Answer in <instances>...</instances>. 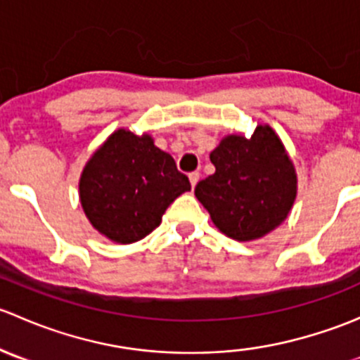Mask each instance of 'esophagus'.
I'll use <instances>...</instances> for the list:
<instances>
[{
  "mask_svg": "<svg viewBox=\"0 0 360 360\" xmlns=\"http://www.w3.org/2000/svg\"><path fill=\"white\" fill-rule=\"evenodd\" d=\"M188 177H190V183H191V186H197V183H198V179H200V174H198V172H191L190 174V176H188Z\"/></svg>",
  "mask_w": 360,
  "mask_h": 360,
  "instance_id": "obj_1",
  "label": "esophagus"
}]
</instances>
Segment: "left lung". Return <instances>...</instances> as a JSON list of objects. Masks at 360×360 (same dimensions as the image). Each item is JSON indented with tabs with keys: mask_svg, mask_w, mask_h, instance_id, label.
<instances>
[{
	"mask_svg": "<svg viewBox=\"0 0 360 360\" xmlns=\"http://www.w3.org/2000/svg\"><path fill=\"white\" fill-rule=\"evenodd\" d=\"M210 162L216 172L195 186V195L224 235L254 240L288 217L296 198V172L270 127L257 125L250 139L224 137Z\"/></svg>",
	"mask_w": 360,
	"mask_h": 360,
	"instance_id": "obj_1",
	"label": "left lung"
}]
</instances>
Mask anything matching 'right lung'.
Returning <instances> with one entry per match:
<instances>
[{
    "mask_svg": "<svg viewBox=\"0 0 360 360\" xmlns=\"http://www.w3.org/2000/svg\"><path fill=\"white\" fill-rule=\"evenodd\" d=\"M191 184L150 136L116 130L94 153L79 179V198L92 226L118 244L141 240Z\"/></svg>",
    "mask_w": 360,
    "mask_h": 360,
    "instance_id": "obj_1",
    "label": "right lung"
}]
</instances>
